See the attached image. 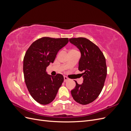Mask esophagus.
<instances>
[{
    "mask_svg": "<svg viewBox=\"0 0 131 131\" xmlns=\"http://www.w3.org/2000/svg\"><path fill=\"white\" fill-rule=\"evenodd\" d=\"M68 80H69V79L68 78H67V77H64V82H67Z\"/></svg>",
    "mask_w": 131,
    "mask_h": 131,
    "instance_id": "obj_1",
    "label": "esophagus"
}]
</instances>
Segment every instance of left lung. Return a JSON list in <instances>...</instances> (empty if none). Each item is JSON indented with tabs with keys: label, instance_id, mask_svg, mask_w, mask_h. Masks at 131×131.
<instances>
[{
	"label": "left lung",
	"instance_id": "obj_1",
	"mask_svg": "<svg viewBox=\"0 0 131 131\" xmlns=\"http://www.w3.org/2000/svg\"><path fill=\"white\" fill-rule=\"evenodd\" d=\"M69 41L80 51L79 70L84 72V82L79 85L75 81L76 86L71 94L78 103L88 104L96 100L103 88L107 74L105 58L100 48L88 39L71 38Z\"/></svg>",
	"mask_w": 131,
	"mask_h": 131
}]
</instances>
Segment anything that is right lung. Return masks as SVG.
<instances>
[{
    "mask_svg": "<svg viewBox=\"0 0 131 131\" xmlns=\"http://www.w3.org/2000/svg\"><path fill=\"white\" fill-rule=\"evenodd\" d=\"M68 41L67 38L42 37L34 41L26 51L23 67L25 81L31 96L39 103L46 105L52 102L64 81L62 74L52 77L46 69Z\"/></svg>",
    "mask_w": 131,
    "mask_h": 131,
    "instance_id": "add662e5",
    "label": "right lung"
}]
</instances>
